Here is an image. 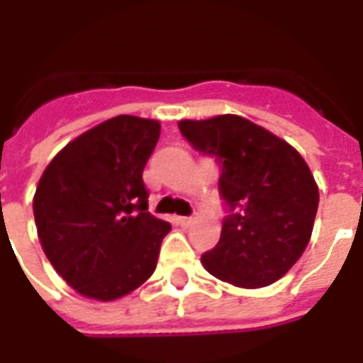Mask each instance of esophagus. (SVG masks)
Returning a JSON list of instances; mask_svg holds the SVG:
<instances>
[{
    "mask_svg": "<svg viewBox=\"0 0 363 363\" xmlns=\"http://www.w3.org/2000/svg\"><path fill=\"white\" fill-rule=\"evenodd\" d=\"M177 221H179V225H181V228L186 229L194 223V218H177Z\"/></svg>",
    "mask_w": 363,
    "mask_h": 363,
    "instance_id": "34e87169",
    "label": "esophagus"
}]
</instances>
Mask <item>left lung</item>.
I'll list each match as a JSON object with an SVG mask.
<instances>
[{
	"instance_id": "left-lung-1",
	"label": "left lung",
	"mask_w": 363,
	"mask_h": 363,
	"mask_svg": "<svg viewBox=\"0 0 363 363\" xmlns=\"http://www.w3.org/2000/svg\"><path fill=\"white\" fill-rule=\"evenodd\" d=\"M182 135L223 163L221 196L231 206L220 243L202 255L218 280L264 288L303 255L319 206V186L296 147L237 114L181 120Z\"/></svg>"
}]
</instances>
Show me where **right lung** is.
<instances>
[{
    "mask_svg": "<svg viewBox=\"0 0 363 363\" xmlns=\"http://www.w3.org/2000/svg\"><path fill=\"white\" fill-rule=\"evenodd\" d=\"M159 120L120 114L56 153L33 198L38 241L56 272L83 297L114 301L157 267L169 221L151 216L142 173Z\"/></svg>",
    "mask_w": 363,
    "mask_h": 363,
    "instance_id": "add662e5",
    "label": "right lung"
}]
</instances>
